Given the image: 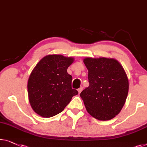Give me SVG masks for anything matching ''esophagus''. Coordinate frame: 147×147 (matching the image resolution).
<instances>
[{
  "mask_svg": "<svg viewBox=\"0 0 147 147\" xmlns=\"http://www.w3.org/2000/svg\"><path fill=\"white\" fill-rule=\"evenodd\" d=\"M82 90H83V87H80V88H78V93H80L81 92H82Z\"/></svg>",
  "mask_w": 147,
  "mask_h": 147,
  "instance_id": "obj_1",
  "label": "esophagus"
}]
</instances>
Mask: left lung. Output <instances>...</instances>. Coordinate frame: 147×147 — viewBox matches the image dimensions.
Returning <instances> with one entry per match:
<instances>
[{"label": "left lung", "mask_w": 147, "mask_h": 147, "mask_svg": "<svg viewBox=\"0 0 147 147\" xmlns=\"http://www.w3.org/2000/svg\"><path fill=\"white\" fill-rule=\"evenodd\" d=\"M88 70L89 86L81 92L86 110L92 117L106 121L115 117L127 97L129 81L117 60L100 57L85 58Z\"/></svg>", "instance_id": "1"}]
</instances>
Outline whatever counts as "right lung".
Returning a JSON list of instances; mask_svg holds the SVG:
<instances>
[{
	"mask_svg": "<svg viewBox=\"0 0 147 147\" xmlns=\"http://www.w3.org/2000/svg\"><path fill=\"white\" fill-rule=\"evenodd\" d=\"M73 57L49 55L39 61L28 82L29 101L32 109L43 117H51L63 111L78 92L72 88V76L67 69Z\"/></svg>",
	"mask_w": 147,
	"mask_h": 147,
	"instance_id": "right-lung-1",
	"label": "right lung"
}]
</instances>
